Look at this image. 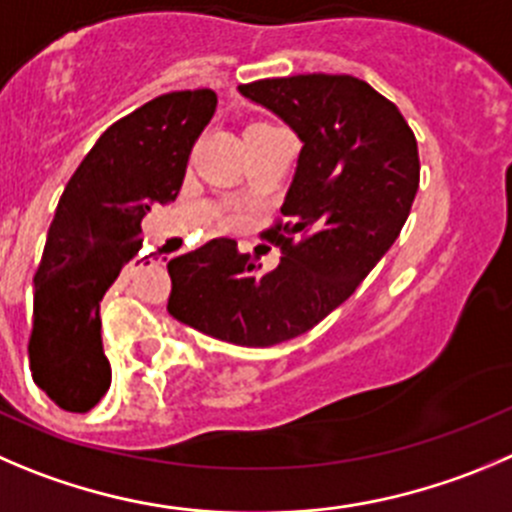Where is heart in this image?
Returning <instances> with one entry per match:
<instances>
[{"mask_svg":"<svg viewBox=\"0 0 512 512\" xmlns=\"http://www.w3.org/2000/svg\"><path fill=\"white\" fill-rule=\"evenodd\" d=\"M259 125H264V123H259ZM259 125H251V128H259Z\"/></svg>","mask_w":512,"mask_h":512,"instance_id":"1","label":"heart"}]
</instances>
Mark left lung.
<instances>
[{
    "instance_id": "obj_1",
    "label": "left lung",
    "mask_w": 512,
    "mask_h": 512,
    "mask_svg": "<svg viewBox=\"0 0 512 512\" xmlns=\"http://www.w3.org/2000/svg\"><path fill=\"white\" fill-rule=\"evenodd\" d=\"M284 120L301 153L281 213L274 271L216 241L168 264V314L221 342L271 347L309 332L354 294L397 241L420 186L417 140L397 105L349 75L238 87Z\"/></svg>"
}]
</instances>
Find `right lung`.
<instances>
[{
  "label": "right lung",
  "mask_w": 512,
  "mask_h": 512,
  "mask_svg": "<svg viewBox=\"0 0 512 512\" xmlns=\"http://www.w3.org/2000/svg\"><path fill=\"white\" fill-rule=\"evenodd\" d=\"M216 92H168L118 120L65 186L34 274L29 369L67 412H87L110 389L100 301L143 246L140 221L178 198L188 155L216 113ZM231 241L213 238L208 243ZM143 261V259H140Z\"/></svg>",
  "instance_id": "1"
}]
</instances>
